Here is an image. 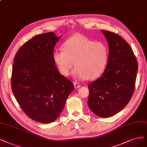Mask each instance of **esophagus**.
Instances as JSON below:
<instances>
[{"label": "esophagus", "mask_w": 147, "mask_h": 147, "mask_svg": "<svg viewBox=\"0 0 147 147\" xmlns=\"http://www.w3.org/2000/svg\"><path fill=\"white\" fill-rule=\"evenodd\" d=\"M74 87L76 88H78L80 87V85L79 83H77V82H74Z\"/></svg>", "instance_id": "34e87169"}]
</instances>
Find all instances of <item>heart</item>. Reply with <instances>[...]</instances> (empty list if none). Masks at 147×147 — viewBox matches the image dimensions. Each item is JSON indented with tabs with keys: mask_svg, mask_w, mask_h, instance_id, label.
I'll list each match as a JSON object with an SVG mask.
<instances>
[{
	"mask_svg": "<svg viewBox=\"0 0 147 147\" xmlns=\"http://www.w3.org/2000/svg\"><path fill=\"white\" fill-rule=\"evenodd\" d=\"M56 65L65 76L69 75L74 66L73 76L79 80H93L105 69L108 61V49L104 43L94 42L83 35L76 34L63 43L53 54Z\"/></svg>",
	"mask_w": 147,
	"mask_h": 147,
	"instance_id": "heart-1",
	"label": "heart"
}]
</instances>
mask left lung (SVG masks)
<instances>
[{
    "label": "left lung",
    "mask_w": 147,
    "mask_h": 147,
    "mask_svg": "<svg viewBox=\"0 0 147 147\" xmlns=\"http://www.w3.org/2000/svg\"><path fill=\"white\" fill-rule=\"evenodd\" d=\"M101 32L109 47L108 61L101 76L88 85V105L97 116L108 117L122 110L131 99L138 65L125 40L114 32Z\"/></svg>",
    "instance_id": "1"
}]
</instances>
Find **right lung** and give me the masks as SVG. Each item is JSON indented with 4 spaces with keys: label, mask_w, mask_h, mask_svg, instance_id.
Masks as SVG:
<instances>
[{
    "label": "right lung",
    "mask_w": 147,
    "mask_h": 147,
    "mask_svg": "<svg viewBox=\"0 0 147 147\" xmlns=\"http://www.w3.org/2000/svg\"><path fill=\"white\" fill-rule=\"evenodd\" d=\"M60 38L53 32L37 35L19 48L13 61L14 96L26 115L40 123L56 120L74 88L54 61V46Z\"/></svg>",
    "instance_id": "add662e5"
}]
</instances>
